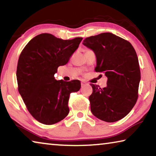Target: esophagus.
I'll return each mask as SVG.
<instances>
[{"label": "esophagus", "mask_w": 156, "mask_h": 156, "mask_svg": "<svg viewBox=\"0 0 156 156\" xmlns=\"http://www.w3.org/2000/svg\"><path fill=\"white\" fill-rule=\"evenodd\" d=\"M85 83H84V82H82L81 83V86H82V87H83L84 86V85H85Z\"/></svg>", "instance_id": "esophagus-1"}]
</instances>
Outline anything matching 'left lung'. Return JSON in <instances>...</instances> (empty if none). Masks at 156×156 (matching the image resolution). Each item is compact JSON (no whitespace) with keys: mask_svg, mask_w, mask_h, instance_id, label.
Masks as SVG:
<instances>
[{"mask_svg":"<svg viewBox=\"0 0 156 156\" xmlns=\"http://www.w3.org/2000/svg\"><path fill=\"white\" fill-rule=\"evenodd\" d=\"M84 46L96 57V72L107 77L104 88L91 84V112L98 119L113 122L125 118L138 99L141 76L135 49L127 41L105 32L86 38Z\"/></svg>","mask_w":156,"mask_h":156,"instance_id":"1","label":"left lung"}]
</instances>
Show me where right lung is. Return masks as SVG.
<instances>
[{
  "instance_id": "right-lung-1",
  "label": "right lung",
  "mask_w": 156,
  "mask_h": 156,
  "mask_svg": "<svg viewBox=\"0 0 156 156\" xmlns=\"http://www.w3.org/2000/svg\"><path fill=\"white\" fill-rule=\"evenodd\" d=\"M83 38L62 40L50 34L33 38L21 52L16 78L18 91L31 115L44 125H54L68 115L72 92L80 90V82L57 80L58 67L67 64Z\"/></svg>"
}]
</instances>
